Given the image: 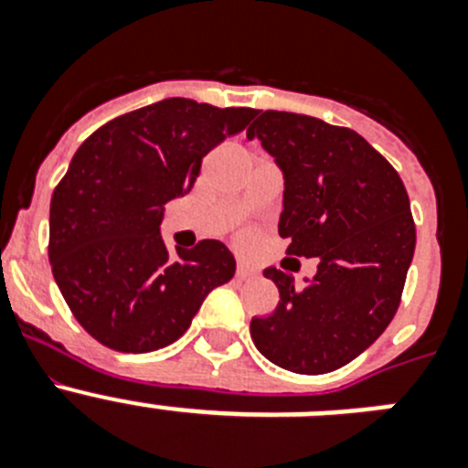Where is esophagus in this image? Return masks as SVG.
I'll return each instance as SVG.
<instances>
[{"label": "esophagus", "mask_w": 468, "mask_h": 468, "mask_svg": "<svg viewBox=\"0 0 468 468\" xmlns=\"http://www.w3.org/2000/svg\"><path fill=\"white\" fill-rule=\"evenodd\" d=\"M250 276H255L253 267L246 262H239L237 264V279H250Z\"/></svg>", "instance_id": "1"}]
</instances>
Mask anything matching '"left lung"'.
Listing matches in <instances>:
<instances>
[{"label": "left lung", "mask_w": 468, "mask_h": 468, "mask_svg": "<svg viewBox=\"0 0 468 468\" xmlns=\"http://www.w3.org/2000/svg\"><path fill=\"white\" fill-rule=\"evenodd\" d=\"M283 176L279 234L316 258L312 279L267 267L279 304L250 321L264 358L300 375L346 366L384 333L415 255L410 198L366 138L321 119L267 110L246 131Z\"/></svg>", "instance_id": "obj_1"}]
</instances>
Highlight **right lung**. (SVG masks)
<instances>
[{"label":"right lung","instance_id":"add662e5","mask_svg":"<svg viewBox=\"0 0 468 468\" xmlns=\"http://www.w3.org/2000/svg\"><path fill=\"white\" fill-rule=\"evenodd\" d=\"M255 117L250 107L166 98L84 140L51 197L48 260L74 318L123 354L168 346L213 288L237 271L222 241L161 239L164 206L194 187L201 161Z\"/></svg>","mask_w":468,"mask_h":468}]
</instances>
